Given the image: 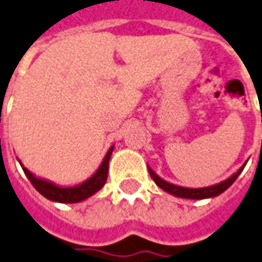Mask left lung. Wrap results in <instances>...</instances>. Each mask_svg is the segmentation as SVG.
Returning a JSON list of instances; mask_svg holds the SVG:
<instances>
[{
  "mask_svg": "<svg viewBox=\"0 0 262 262\" xmlns=\"http://www.w3.org/2000/svg\"><path fill=\"white\" fill-rule=\"evenodd\" d=\"M247 162L244 163L241 168L236 170L234 175H231L228 179L222 181L220 183H215V185H211V186H206V188H185V186H179V185H175V183H170L165 179H162L161 176L156 175L152 169L147 166L149 169V173L152 176V179L155 181V183L163 189L165 192H168L173 196H178V198H185V199H208V198H215L221 195L222 192H225L228 189L229 186L232 183L235 182V179L239 176V173L243 172L244 168H245Z\"/></svg>",
  "mask_w": 262,
  "mask_h": 262,
  "instance_id": "left-lung-1",
  "label": "left lung"
}]
</instances>
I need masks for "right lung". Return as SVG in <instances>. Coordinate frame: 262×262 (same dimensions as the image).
Segmentation results:
<instances>
[{
  "label": "right lung",
  "instance_id": "obj_1",
  "mask_svg": "<svg viewBox=\"0 0 262 262\" xmlns=\"http://www.w3.org/2000/svg\"><path fill=\"white\" fill-rule=\"evenodd\" d=\"M113 149H115V146H112L108 149L101 165L93 175L86 179L84 182L74 185V186H60V185L51 182L49 179L38 178V176L34 175L33 172H30L21 162H18L26 176L30 179V182L33 183L34 188L40 192L44 198L50 199L53 202H61V204H77V202L90 198L92 195H94L97 191H100L104 186V183L107 181L108 161H110Z\"/></svg>",
  "mask_w": 262,
  "mask_h": 262
}]
</instances>
